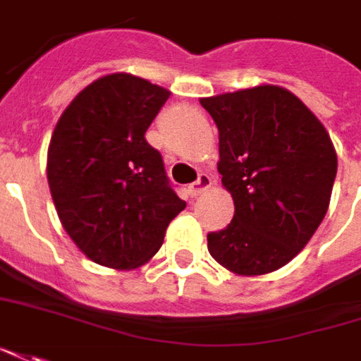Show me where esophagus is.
I'll list each match as a JSON object with an SVG mask.
<instances>
[{
	"instance_id": "obj_1",
	"label": "esophagus",
	"mask_w": 361,
	"mask_h": 361,
	"mask_svg": "<svg viewBox=\"0 0 361 361\" xmlns=\"http://www.w3.org/2000/svg\"><path fill=\"white\" fill-rule=\"evenodd\" d=\"M212 186V176H208L206 173H202V175L198 176V180L196 183H192V185L188 186V195L192 196V198H196V196H200L204 190H208Z\"/></svg>"
}]
</instances>
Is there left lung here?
I'll return each mask as SVG.
<instances>
[{
    "instance_id": "1",
    "label": "left lung",
    "mask_w": 361,
    "mask_h": 361,
    "mask_svg": "<svg viewBox=\"0 0 361 361\" xmlns=\"http://www.w3.org/2000/svg\"><path fill=\"white\" fill-rule=\"evenodd\" d=\"M220 135L218 173L233 218L208 233V252L243 277L287 265L326 216L338 157L320 119L281 86L200 100Z\"/></svg>"
}]
</instances>
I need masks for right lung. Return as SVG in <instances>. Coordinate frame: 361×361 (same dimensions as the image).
Listing matches in <instances>:
<instances>
[{"instance_id": "right-lung-1", "label": "right lung", "mask_w": 361, "mask_h": 361, "mask_svg": "<svg viewBox=\"0 0 361 361\" xmlns=\"http://www.w3.org/2000/svg\"><path fill=\"white\" fill-rule=\"evenodd\" d=\"M171 92L126 72L94 80L52 131L47 178L62 228L88 259L135 269L185 210L145 139Z\"/></svg>"}]
</instances>
